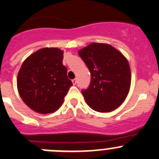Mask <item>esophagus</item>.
<instances>
[{
	"label": "esophagus",
	"instance_id": "esophagus-1",
	"mask_svg": "<svg viewBox=\"0 0 159 159\" xmlns=\"http://www.w3.org/2000/svg\"><path fill=\"white\" fill-rule=\"evenodd\" d=\"M72 83H73L74 85H75V84H77V79H73V80H72Z\"/></svg>",
	"mask_w": 159,
	"mask_h": 159
}]
</instances>
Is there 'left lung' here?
<instances>
[{
	"instance_id": "1",
	"label": "left lung",
	"mask_w": 159,
	"mask_h": 159,
	"mask_svg": "<svg viewBox=\"0 0 159 159\" xmlns=\"http://www.w3.org/2000/svg\"><path fill=\"white\" fill-rule=\"evenodd\" d=\"M92 76L89 89L82 91L87 104L95 111L115 110L127 98L131 72L122 53L107 43H92L78 51Z\"/></svg>"
}]
</instances>
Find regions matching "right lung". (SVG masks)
<instances>
[{
    "instance_id": "add662e5",
    "label": "right lung",
    "mask_w": 159,
    "mask_h": 159,
    "mask_svg": "<svg viewBox=\"0 0 159 159\" xmlns=\"http://www.w3.org/2000/svg\"><path fill=\"white\" fill-rule=\"evenodd\" d=\"M64 52L42 48L28 57L17 77L18 93L25 103L39 113L57 110L72 85L63 65Z\"/></svg>"
}]
</instances>
